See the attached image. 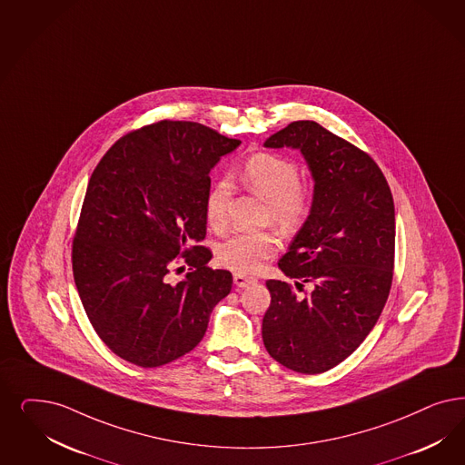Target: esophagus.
<instances>
[{
  "instance_id": "esophagus-1",
  "label": "esophagus",
  "mask_w": 465,
  "mask_h": 465,
  "mask_svg": "<svg viewBox=\"0 0 465 465\" xmlns=\"http://www.w3.org/2000/svg\"><path fill=\"white\" fill-rule=\"evenodd\" d=\"M252 282H254V278L243 276L241 272H235V274H233V283H235L237 287H241V289L247 287V285H249V283H252Z\"/></svg>"
}]
</instances>
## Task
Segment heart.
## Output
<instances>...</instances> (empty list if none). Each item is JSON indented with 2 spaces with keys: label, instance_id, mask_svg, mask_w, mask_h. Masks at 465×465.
I'll return each mask as SVG.
<instances>
[{
  "label": "heart",
  "instance_id": "obj_1",
  "mask_svg": "<svg viewBox=\"0 0 465 465\" xmlns=\"http://www.w3.org/2000/svg\"><path fill=\"white\" fill-rule=\"evenodd\" d=\"M239 180L249 193L266 201V220L278 224L283 232H297L312 211V193L301 182L299 166L272 153H257L245 161L239 170ZM230 182H216L206 195V220L214 230L226 224V204L230 199ZM280 241L266 230L257 233H233L218 245L220 264L232 272L249 274L276 254Z\"/></svg>",
  "mask_w": 465,
  "mask_h": 465
}]
</instances>
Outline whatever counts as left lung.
<instances>
[{
  "instance_id": "obj_1",
  "label": "left lung",
  "mask_w": 465,
  "mask_h": 465,
  "mask_svg": "<svg viewBox=\"0 0 465 465\" xmlns=\"http://www.w3.org/2000/svg\"><path fill=\"white\" fill-rule=\"evenodd\" d=\"M266 147L299 149L314 180L312 211L268 280L262 341L282 366L320 374L364 341L393 280L395 206L368 153L311 120L292 122ZM312 285L305 292L304 283Z\"/></svg>"
}]
</instances>
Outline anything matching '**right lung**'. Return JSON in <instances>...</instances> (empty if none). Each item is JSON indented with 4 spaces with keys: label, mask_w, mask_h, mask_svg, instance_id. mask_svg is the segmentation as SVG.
<instances>
[{
    "label": "right lung",
    "mask_w": 465,
    "mask_h": 465,
    "mask_svg": "<svg viewBox=\"0 0 465 465\" xmlns=\"http://www.w3.org/2000/svg\"><path fill=\"white\" fill-rule=\"evenodd\" d=\"M239 145L195 122L161 120L124 135L97 163L72 268L93 328L124 361L158 368L191 352L230 293L232 272L208 268L213 254L201 242L209 172ZM185 263L186 278L172 282L171 270Z\"/></svg>",
    "instance_id": "1"
}]
</instances>
